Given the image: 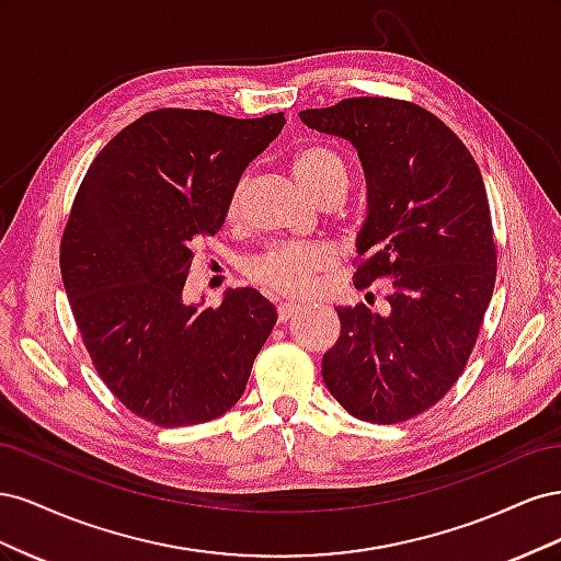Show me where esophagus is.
Returning a JSON list of instances; mask_svg holds the SVG:
<instances>
[{
	"label": "esophagus",
	"instance_id": "esophagus-1",
	"mask_svg": "<svg viewBox=\"0 0 561 561\" xmlns=\"http://www.w3.org/2000/svg\"><path fill=\"white\" fill-rule=\"evenodd\" d=\"M297 311H299V304H295V301H283V304H278V320H280V322H287Z\"/></svg>",
	"mask_w": 561,
	"mask_h": 561
}]
</instances>
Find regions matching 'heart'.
Returning a JSON list of instances; mask_svg holds the SVG:
<instances>
[{
	"label": "heart",
	"mask_w": 561,
	"mask_h": 561,
	"mask_svg": "<svg viewBox=\"0 0 561 561\" xmlns=\"http://www.w3.org/2000/svg\"><path fill=\"white\" fill-rule=\"evenodd\" d=\"M290 168L295 180L301 184L313 201L322 198L330 192H346V163L336 154L334 149L325 145H304L299 147ZM245 192V182L236 186V192L229 203V217H239L241 201ZM336 266V252L330 245L313 243H278L268 248L262 257L254 260L248 268V274L254 283H260L268 290L280 295H309L318 280L330 274Z\"/></svg>",
	"instance_id": "b5f03b06"
}]
</instances>
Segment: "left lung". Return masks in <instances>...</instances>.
<instances>
[{
    "label": "left lung",
    "instance_id": "1",
    "mask_svg": "<svg viewBox=\"0 0 561 561\" xmlns=\"http://www.w3.org/2000/svg\"><path fill=\"white\" fill-rule=\"evenodd\" d=\"M311 130L351 142L367 184L355 239L358 290L390 278L388 316L339 307L322 379L344 410L400 423L445 398L478 342L496 283L486 190L466 145L435 114L393 98L304 110Z\"/></svg>",
    "mask_w": 561,
    "mask_h": 561
}]
</instances>
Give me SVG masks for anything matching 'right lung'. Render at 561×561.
Here are the masks:
<instances>
[{
    "instance_id": "obj_1",
    "label": "right lung",
    "mask_w": 561,
    "mask_h": 561,
    "mask_svg": "<svg viewBox=\"0 0 561 561\" xmlns=\"http://www.w3.org/2000/svg\"><path fill=\"white\" fill-rule=\"evenodd\" d=\"M283 126V112H149L114 135L79 186L60 243L67 299L98 375L161 428L231 410L276 325V307L252 287H229L217 309L182 290L192 243L225 225L243 171Z\"/></svg>"
}]
</instances>
